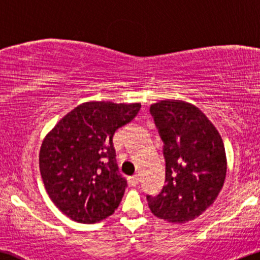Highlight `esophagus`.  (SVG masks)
<instances>
[{
	"mask_svg": "<svg viewBox=\"0 0 260 260\" xmlns=\"http://www.w3.org/2000/svg\"><path fill=\"white\" fill-rule=\"evenodd\" d=\"M131 182L133 185H137L139 183V174H134L133 176H131Z\"/></svg>",
	"mask_w": 260,
	"mask_h": 260,
	"instance_id": "obj_1",
	"label": "esophagus"
}]
</instances>
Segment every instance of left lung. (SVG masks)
Instances as JSON below:
<instances>
[{
	"label": "left lung",
	"mask_w": 260,
	"mask_h": 260,
	"mask_svg": "<svg viewBox=\"0 0 260 260\" xmlns=\"http://www.w3.org/2000/svg\"><path fill=\"white\" fill-rule=\"evenodd\" d=\"M164 141L166 184L157 196H147L160 219L185 223L215 202L226 175L222 138L199 107L183 100H161L150 106Z\"/></svg>",
	"instance_id": "8db88e82"
}]
</instances>
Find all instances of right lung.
Instances as JSON below:
<instances>
[{
	"label": "right lung",
	"mask_w": 260,
	"mask_h": 260,
	"mask_svg": "<svg viewBox=\"0 0 260 260\" xmlns=\"http://www.w3.org/2000/svg\"><path fill=\"white\" fill-rule=\"evenodd\" d=\"M140 107V103L80 104L46 134L40 150L41 175L64 215L93 224L119 207L127 181L119 174L113 135Z\"/></svg>",
	"instance_id": "obj_1"
}]
</instances>
